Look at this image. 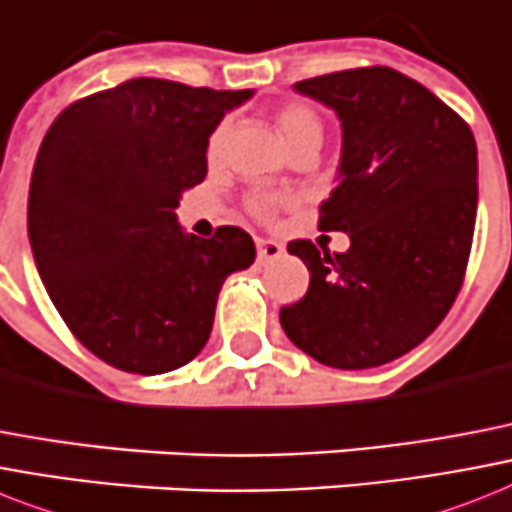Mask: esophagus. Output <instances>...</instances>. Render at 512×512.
<instances>
[{
	"label": "esophagus",
	"mask_w": 512,
	"mask_h": 512,
	"mask_svg": "<svg viewBox=\"0 0 512 512\" xmlns=\"http://www.w3.org/2000/svg\"><path fill=\"white\" fill-rule=\"evenodd\" d=\"M281 252H284V247L273 242V239H257V260L260 263H268L273 257H281Z\"/></svg>",
	"instance_id": "1"
}]
</instances>
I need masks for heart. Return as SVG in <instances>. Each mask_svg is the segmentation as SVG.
Segmentation results:
<instances>
[{"mask_svg":"<svg viewBox=\"0 0 512 512\" xmlns=\"http://www.w3.org/2000/svg\"><path fill=\"white\" fill-rule=\"evenodd\" d=\"M276 128L281 141H284V147L289 149V155L302 147H321L323 123L318 118V112L310 105H305V102H286V105L278 107ZM223 141H226V123H220L213 131V136H210L207 155L218 157L220 149H223ZM284 202L286 199L278 197V194H255V197H249L247 205L257 218H270Z\"/></svg>","mask_w":512,"mask_h":512,"instance_id":"b5f03b06","label":"heart"}]
</instances>
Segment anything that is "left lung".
<instances>
[{
  "label": "left lung",
  "instance_id": "obj_1",
  "mask_svg": "<svg viewBox=\"0 0 512 512\" xmlns=\"http://www.w3.org/2000/svg\"><path fill=\"white\" fill-rule=\"evenodd\" d=\"M294 91L342 120L339 184L318 226L344 231L350 249L289 242L310 286L278 318L318 363L376 368L418 347L463 286L479 205L476 139L426 86L381 65L307 78Z\"/></svg>",
  "mask_w": 512,
  "mask_h": 512
}]
</instances>
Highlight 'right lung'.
Instances as JSON below:
<instances>
[{
	"instance_id": "right-lung-1",
	"label": "right lung",
	"mask_w": 512,
	"mask_h": 512,
	"mask_svg": "<svg viewBox=\"0 0 512 512\" xmlns=\"http://www.w3.org/2000/svg\"><path fill=\"white\" fill-rule=\"evenodd\" d=\"M252 91L131 78L57 115L28 191V239L62 321L118 371H176L210 339L220 286L255 263L247 231L186 234L178 199L207 144Z\"/></svg>"
}]
</instances>
